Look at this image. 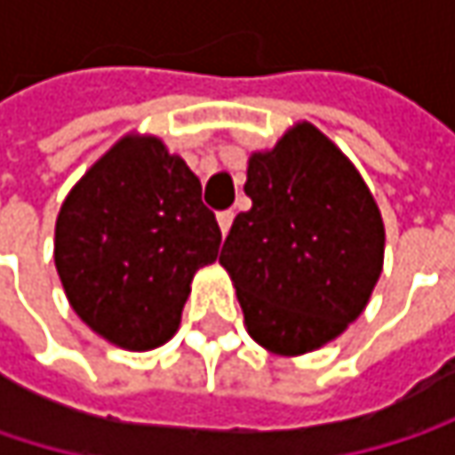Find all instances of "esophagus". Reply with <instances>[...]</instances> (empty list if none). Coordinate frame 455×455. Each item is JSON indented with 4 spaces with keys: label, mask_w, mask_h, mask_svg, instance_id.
<instances>
[{
    "label": "esophagus",
    "mask_w": 455,
    "mask_h": 455,
    "mask_svg": "<svg viewBox=\"0 0 455 455\" xmlns=\"http://www.w3.org/2000/svg\"><path fill=\"white\" fill-rule=\"evenodd\" d=\"M231 221H234V213L231 211H221L219 213V227H221V234L227 236L228 228H231Z\"/></svg>",
    "instance_id": "obj_1"
}]
</instances>
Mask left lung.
<instances>
[{"mask_svg": "<svg viewBox=\"0 0 455 455\" xmlns=\"http://www.w3.org/2000/svg\"><path fill=\"white\" fill-rule=\"evenodd\" d=\"M247 213L231 224L228 271L250 337L300 355L361 316L382 274L385 224L355 165L316 126L298 124L247 160Z\"/></svg>", "mask_w": 455, "mask_h": 455, "instance_id": "8db88e82", "label": "left lung"}]
</instances>
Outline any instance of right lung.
<instances>
[{"instance_id":"right-lung-1","label":"right lung","mask_w":455,"mask_h":455,"mask_svg":"<svg viewBox=\"0 0 455 455\" xmlns=\"http://www.w3.org/2000/svg\"><path fill=\"white\" fill-rule=\"evenodd\" d=\"M219 244L189 165L157 137H124L65 197L54 266L86 326L118 347L152 350L176 334L192 279Z\"/></svg>"}]
</instances>
